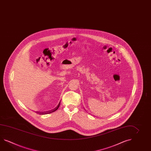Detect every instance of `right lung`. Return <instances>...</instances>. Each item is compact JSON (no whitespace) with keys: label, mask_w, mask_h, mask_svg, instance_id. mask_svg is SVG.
<instances>
[{"label":"right lung","mask_w":151,"mask_h":151,"mask_svg":"<svg viewBox=\"0 0 151 151\" xmlns=\"http://www.w3.org/2000/svg\"><path fill=\"white\" fill-rule=\"evenodd\" d=\"M60 103H59V104H58V106H57L55 108H54L52 110H51V111H36V113H38L39 114H49V113H52V112H54L55 111H56L57 109L59 107V106H60Z\"/></svg>","instance_id":"right-lung-1"}]
</instances>
